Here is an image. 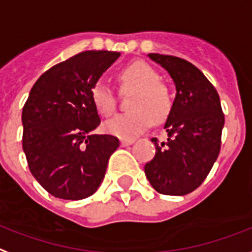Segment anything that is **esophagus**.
I'll return each instance as SVG.
<instances>
[{
	"label": "esophagus",
	"mask_w": 252,
	"mask_h": 252,
	"mask_svg": "<svg viewBox=\"0 0 252 252\" xmlns=\"http://www.w3.org/2000/svg\"><path fill=\"white\" fill-rule=\"evenodd\" d=\"M134 143V139H121V144L122 146H128V144Z\"/></svg>",
	"instance_id": "obj_1"
}]
</instances>
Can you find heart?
I'll use <instances>...</instances> for the list:
<instances>
[{"mask_svg":"<svg viewBox=\"0 0 252 252\" xmlns=\"http://www.w3.org/2000/svg\"><path fill=\"white\" fill-rule=\"evenodd\" d=\"M124 88L135 89L131 101V110L117 114L104 124L105 131L122 139H131L146 131L153 121L161 124L172 109V99L165 85L159 81L155 69L143 62H134L125 67L118 75ZM91 99L94 109L102 117L112 116L116 110V94L106 84L95 83L92 87Z\"/></svg>","mask_w":252,"mask_h":252,"instance_id":"heart-1","label":"heart"}]
</instances>
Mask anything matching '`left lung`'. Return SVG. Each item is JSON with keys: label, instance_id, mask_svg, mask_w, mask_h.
<instances>
[{"label": "left lung", "instance_id": "obj_1", "mask_svg": "<svg viewBox=\"0 0 252 252\" xmlns=\"http://www.w3.org/2000/svg\"><path fill=\"white\" fill-rule=\"evenodd\" d=\"M148 56L168 71L176 97L164 125L167 139H151L157 153L144 173L157 192L184 196L204 183L217 160L225 116L216 88L198 68L176 56Z\"/></svg>", "mask_w": 252, "mask_h": 252}]
</instances>
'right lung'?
<instances>
[{
  "label": "right lung",
  "mask_w": 252,
  "mask_h": 252,
  "mask_svg": "<svg viewBox=\"0 0 252 252\" xmlns=\"http://www.w3.org/2000/svg\"><path fill=\"white\" fill-rule=\"evenodd\" d=\"M120 52L85 51L43 73L22 110V147L30 172L54 197L83 200L104 180L120 147L113 135L92 134L101 120L92 87Z\"/></svg>",
  "instance_id": "right-lung-1"
}]
</instances>
